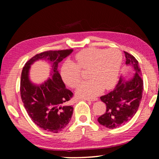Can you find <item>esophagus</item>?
<instances>
[{
  "instance_id": "esophagus-1",
  "label": "esophagus",
  "mask_w": 159,
  "mask_h": 159,
  "mask_svg": "<svg viewBox=\"0 0 159 159\" xmlns=\"http://www.w3.org/2000/svg\"><path fill=\"white\" fill-rule=\"evenodd\" d=\"M84 101H97L98 98H85V99H84Z\"/></svg>"
}]
</instances>
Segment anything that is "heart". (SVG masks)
<instances>
[{
  "label": "heart",
  "mask_w": 159,
  "mask_h": 159,
  "mask_svg": "<svg viewBox=\"0 0 159 159\" xmlns=\"http://www.w3.org/2000/svg\"><path fill=\"white\" fill-rule=\"evenodd\" d=\"M75 63L66 61L61 67L63 81L71 88H75L81 80V70L88 69L91 80L79 84L76 95L80 98H93L110 90L116 84L122 64V54L116 48L107 51L88 48L75 56Z\"/></svg>",
  "instance_id": "heart-1"
}]
</instances>
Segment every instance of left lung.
I'll return each instance as SVG.
<instances>
[{"instance_id": "left-lung-1", "label": "left lung", "mask_w": 159, "mask_h": 159, "mask_svg": "<svg viewBox=\"0 0 159 159\" xmlns=\"http://www.w3.org/2000/svg\"><path fill=\"white\" fill-rule=\"evenodd\" d=\"M124 53L126 65L134 74L128 80L121 76L114 90L101 97L106 105V111L98 118V121L109 129L119 127L129 121L136 114L142 100L143 81L139 63L131 54Z\"/></svg>"}]
</instances>
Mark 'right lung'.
Returning <instances> with one entry per match:
<instances>
[{
    "mask_svg": "<svg viewBox=\"0 0 159 159\" xmlns=\"http://www.w3.org/2000/svg\"><path fill=\"white\" fill-rule=\"evenodd\" d=\"M73 52L72 49L49 51L37 54L26 63L21 75L20 93L25 109L38 127L54 133L64 129L71 120L74 108L66 105L73 93L66 88L61 77L58 64ZM45 60L51 66V77L40 84L29 78L31 65Z\"/></svg>",
    "mask_w": 159,
    "mask_h": 159,
    "instance_id": "obj_1",
    "label": "right lung"
}]
</instances>
